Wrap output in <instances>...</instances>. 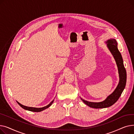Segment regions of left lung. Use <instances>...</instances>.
Masks as SVG:
<instances>
[{
  "instance_id": "1",
  "label": "left lung",
  "mask_w": 134,
  "mask_h": 134,
  "mask_svg": "<svg viewBox=\"0 0 134 134\" xmlns=\"http://www.w3.org/2000/svg\"><path fill=\"white\" fill-rule=\"evenodd\" d=\"M105 43H107L109 50L113 55L118 67L119 80L118 85L111 94L107 97L104 100L100 102H91L84 100L82 98V102L90 108L95 109H102L111 107L114 104L120 97L125 87L126 81V72L123 64V61L121 54L117 48V41L114 38H110Z\"/></svg>"
}]
</instances>
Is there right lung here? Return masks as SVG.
Wrapping results in <instances>:
<instances>
[{
  "label": "right lung",
  "mask_w": 134,
  "mask_h": 134,
  "mask_svg": "<svg viewBox=\"0 0 134 134\" xmlns=\"http://www.w3.org/2000/svg\"><path fill=\"white\" fill-rule=\"evenodd\" d=\"M54 100H52L50 103H49L48 105H47V106L46 107H42V108H33V107H26V106H24V105H22L20 104L19 102H17V103L20 105V106L22 107L23 109L26 110H28V111H32V112H41L42 111H43L47 108H48L49 107H50L52 104H53V102H54Z\"/></svg>",
  "instance_id": "1"
}]
</instances>
